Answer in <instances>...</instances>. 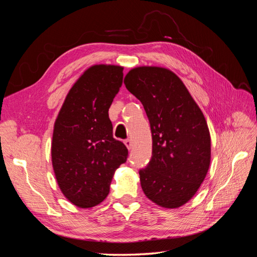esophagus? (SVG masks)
<instances>
[{
  "label": "esophagus",
  "mask_w": 257,
  "mask_h": 257,
  "mask_svg": "<svg viewBox=\"0 0 257 257\" xmlns=\"http://www.w3.org/2000/svg\"><path fill=\"white\" fill-rule=\"evenodd\" d=\"M124 145L126 146V148H127L128 150H131L132 146H133V144H132V141H131V139H125V141H124Z\"/></svg>",
  "instance_id": "esophagus-1"
}]
</instances>
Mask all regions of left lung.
<instances>
[{
    "label": "left lung",
    "instance_id": "8db88e82",
    "mask_svg": "<svg viewBox=\"0 0 257 257\" xmlns=\"http://www.w3.org/2000/svg\"><path fill=\"white\" fill-rule=\"evenodd\" d=\"M124 84L142 102L151 126L152 158L139 170L145 195L162 208L181 207L195 195L211 162L204 113L168 68H132Z\"/></svg>",
    "mask_w": 257,
    "mask_h": 257
}]
</instances>
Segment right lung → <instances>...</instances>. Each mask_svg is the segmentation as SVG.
I'll list each match as a JSON object with an SVG mask.
<instances>
[{"label": "right lung", "instance_id": "right-lung-1", "mask_svg": "<svg viewBox=\"0 0 257 257\" xmlns=\"http://www.w3.org/2000/svg\"><path fill=\"white\" fill-rule=\"evenodd\" d=\"M122 79L120 65L90 66L68 91L54 122V176L63 195L79 208L102 203L114 172L127 158L126 147L112 136L108 115Z\"/></svg>", "mask_w": 257, "mask_h": 257}]
</instances>
